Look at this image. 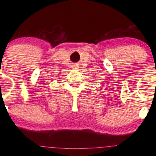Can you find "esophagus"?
<instances>
[{
    "instance_id": "obj_1",
    "label": "esophagus",
    "mask_w": 156,
    "mask_h": 156,
    "mask_svg": "<svg viewBox=\"0 0 156 156\" xmlns=\"http://www.w3.org/2000/svg\"><path fill=\"white\" fill-rule=\"evenodd\" d=\"M72 67H73V68H76V65H72Z\"/></svg>"
}]
</instances>
